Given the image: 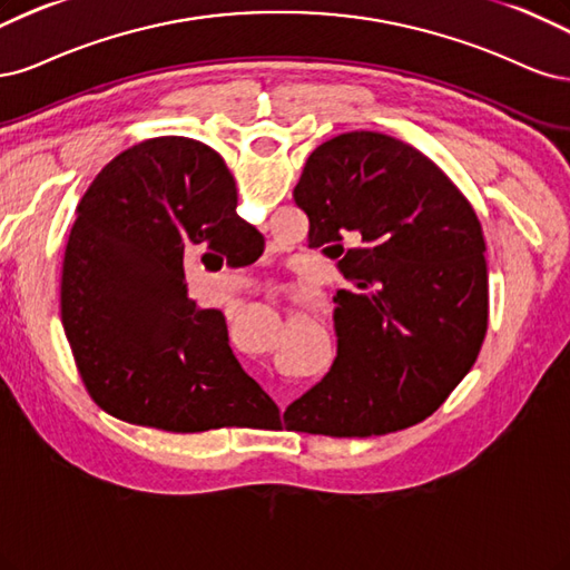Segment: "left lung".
Wrapping results in <instances>:
<instances>
[{
    "label": "left lung",
    "instance_id": "obj_1",
    "mask_svg": "<svg viewBox=\"0 0 570 570\" xmlns=\"http://www.w3.org/2000/svg\"><path fill=\"white\" fill-rule=\"evenodd\" d=\"M293 198L309 248L341 258L353 286L334 298L332 370L286 407V429L370 438L426 419L488 332L485 238L471 204L429 156L366 130L320 144Z\"/></svg>",
    "mask_w": 570,
    "mask_h": 570
}]
</instances>
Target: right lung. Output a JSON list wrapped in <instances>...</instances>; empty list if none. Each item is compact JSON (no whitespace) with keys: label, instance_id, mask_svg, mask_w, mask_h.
Instances as JSON below:
<instances>
[{"label":"right lung","instance_id":"right-lung-1","mask_svg":"<svg viewBox=\"0 0 570 570\" xmlns=\"http://www.w3.org/2000/svg\"><path fill=\"white\" fill-rule=\"evenodd\" d=\"M61 272V322L91 400L168 433L238 426L279 407L234 357L219 309L187 296V253L248 265L263 234L236 215L210 146L146 139L116 156L78 204ZM263 255V253H261Z\"/></svg>","mask_w":570,"mask_h":570}]
</instances>
